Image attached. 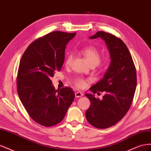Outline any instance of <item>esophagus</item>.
Segmentation results:
<instances>
[{
	"mask_svg": "<svg viewBox=\"0 0 151 151\" xmlns=\"http://www.w3.org/2000/svg\"><path fill=\"white\" fill-rule=\"evenodd\" d=\"M75 96H76V98H80L81 96H83V94L81 93V92H77H77L75 93Z\"/></svg>",
	"mask_w": 151,
	"mask_h": 151,
	"instance_id": "esophagus-1",
	"label": "esophagus"
}]
</instances>
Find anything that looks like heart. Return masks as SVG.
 Returning a JSON list of instances; mask_svg holds the SVG:
<instances>
[{"mask_svg": "<svg viewBox=\"0 0 151 151\" xmlns=\"http://www.w3.org/2000/svg\"><path fill=\"white\" fill-rule=\"evenodd\" d=\"M81 52L83 53L91 65H96L99 63L100 61V53L96 47L91 45L85 46L81 49ZM73 58L74 56L72 53L68 54L64 62L66 67H69L71 65ZM73 84L77 88L83 89L87 84V80L83 77H78L73 81Z\"/></svg>", "mask_w": 151, "mask_h": 151, "instance_id": "obj_1", "label": "heart"}]
</instances>
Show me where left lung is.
Instances as JSON below:
<instances>
[{
    "instance_id": "8db88e82",
    "label": "left lung",
    "mask_w": 151,
    "mask_h": 151,
    "mask_svg": "<svg viewBox=\"0 0 151 151\" xmlns=\"http://www.w3.org/2000/svg\"><path fill=\"white\" fill-rule=\"evenodd\" d=\"M98 37L105 41L111 60L103 78L89 89L94 94L104 92L103 99L85 94L91 101L86 117L91 125L104 129L116 124L129 111L137 86V72L129 50L121 39L104 31H98L90 38Z\"/></svg>"
}]
</instances>
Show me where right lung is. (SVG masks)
Returning a JSON list of instances; mask_svg holds the SVG:
<instances>
[{
  "label": "right lung",
  "instance_id": "right-lung-1",
  "mask_svg": "<svg viewBox=\"0 0 151 151\" xmlns=\"http://www.w3.org/2000/svg\"><path fill=\"white\" fill-rule=\"evenodd\" d=\"M76 34L51 32L31 43L20 60L16 78L18 96L29 116L42 126L60 123L75 98L72 89L55 90L50 79L60 70L66 45Z\"/></svg>",
  "mask_w": 151,
  "mask_h": 151
}]
</instances>
